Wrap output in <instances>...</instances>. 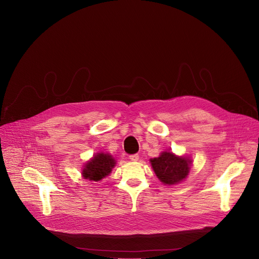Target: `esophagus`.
<instances>
[{
    "label": "esophagus",
    "instance_id": "34e87169",
    "mask_svg": "<svg viewBox=\"0 0 259 259\" xmlns=\"http://www.w3.org/2000/svg\"><path fill=\"white\" fill-rule=\"evenodd\" d=\"M129 159H130L131 161H133V162H136V161H138V159H139V156H138L137 154H134V155H130V156H129Z\"/></svg>",
    "mask_w": 259,
    "mask_h": 259
}]
</instances>
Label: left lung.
I'll return each instance as SVG.
<instances>
[{"mask_svg":"<svg viewBox=\"0 0 259 259\" xmlns=\"http://www.w3.org/2000/svg\"><path fill=\"white\" fill-rule=\"evenodd\" d=\"M151 163L158 178L164 184L172 186L188 176L192 161L188 158L177 157L170 152H164L160 157L152 159Z\"/></svg>","mask_w":259,"mask_h":259,"instance_id":"8db88e82","label":"left lung"}]
</instances>
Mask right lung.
<instances>
[{"label":"right lung","instance_id":"add662e5","mask_svg":"<svg viewBox=\"0 0 259 259\" xmlns=\"http://www.w3.org/2000/svg\"><path fill=\"white\" fill-rule=\"evenodd\" d=\"M115 159L112 156L99 153L86 164L85 169L83 170V175L86 179L99 181L110 173L115 167Z\"/></svg>","mask_w":259,"mask_h":259}]
</instances>
